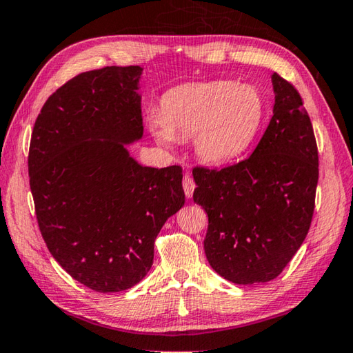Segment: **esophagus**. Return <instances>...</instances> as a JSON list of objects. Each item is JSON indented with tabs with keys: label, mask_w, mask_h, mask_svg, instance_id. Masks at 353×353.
Wrapping results in <instances>:
<instances>
[{
	"label": "esophagus",
	"mask_w": 353,
	"mask_h": 353,
	"mask_svg": "<svg viewBox=\"0 0 353 353\" xmlns=\"http://www.w3.org/2000/svg\"><path fill=\"white\" fill-rule=\"evenodd\" d=\"M195 181L194 178H192L190 175H184L183 178V189H184V194L188 198H192V195H194V190H195Z\"/></svg>",
	"instance_id": "34e87169"
}]
</instances>
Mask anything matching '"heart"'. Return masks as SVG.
Segmentation results:
<instances>
[{
  "label": "heart",
  "mask_w": 353,
  "mask_h": 353,
  "mask_svg": "<svg viewBox=\"0 0 353 353\" xmlns=\"http://www.w3.org/2000/svg\"><path fill=\"white\" fill-rule=\"evenodd\" d=\"M264 98L250 84L214 81L181 85L163 97L161 115L149 117L158 143L194 139L208 164L234 161L254 143L264 119Z\"/></svg>",
  "instance_id": "obj_1"
}]
</instances>
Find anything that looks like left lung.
<instances>
[{
  "label": "left lung",
  "mask_w": 353,
  "mask_h": 353,
  "mask_svg": "<svg viewBox=\"0 0 353 353\" xmlns=\"http://www.w3.org/2000/svg\"><path fill=\"white\" fill-rule=\"evenodd\" d=\"M274 117L249 158L223 169L195 168L194 201L209 216L204 252L235 284L281 274L307 235L315 209L318 149L298 90L272 75Z\"/></svg>",
  "instance_id": "obj_1"
}]
</instances>
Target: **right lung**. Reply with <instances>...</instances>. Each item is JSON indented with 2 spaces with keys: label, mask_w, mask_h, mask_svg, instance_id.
<instances>
[{
  "label": "right lung",
  "mask_w": 353,
  "mask_h": 353,
  "mask_svg": "<svg viewBox=\"0 0 353 353\" xmlns=\"http://www.w3.org/2000/svg\"><path fill=\"white\" fill-rule=\"evenodd\" d=\"M141 73L139 65L79 73L44 103L30 139L46 245L73 280L103 294L148 275L155 238L185 199L179 165L145 168L125 149L144 130Z\"/></svg>",
  "instance_id": "right-lung-1"
}]
</instances>
